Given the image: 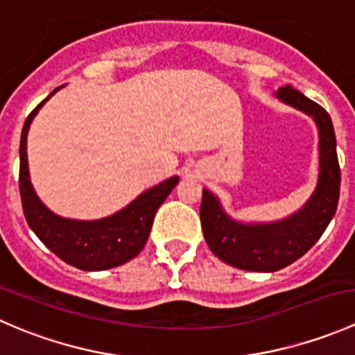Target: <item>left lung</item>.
Segmentation results:
<instances>
[{
    "label": "left lung",
    "instance_id": "8db88e82",
    "mask_svg": "<svg viewBox=\"0 0 355 355\" xmlns=\"http://www.w3.org/2000/svg\"><path fill=\"white\" fill-rule=\"evenodd\" d=\"M275 96L285 105L309 114L318 127L320 164L311 198L287 218L268 223L234 220L207 189L202 191L200 202V225L211 252L239 270L263 273L288 266L320 241L335 216L340 196V166L330 114L290 85L278 89Z\"/></svg>",
    "mask_w": 355,
    "mask_h": 355
}]
</instances>
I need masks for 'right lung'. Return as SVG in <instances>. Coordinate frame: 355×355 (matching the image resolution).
<instances>
[{"instance_id": "add662e5", "label": "right lung", "mask_w": 355, "mask_h": 355, "mask_svg": "<svg viewBox=\"0 0 355 355\" xmlns=\"http://www.w3.org/2000/svg\"><path fill=\"white\" fill-rule=\"evenodd\" d=\"M55 89L25 120L20 137V196L25 220L39 241L70 266L103 271L134 259L148 242L157 207L170 196L180 178L170 177L137 196L116 213L99 220H70L53 213L35 194L28 175L27 134L32 120Z\"/></svg>"}]
</instances>
